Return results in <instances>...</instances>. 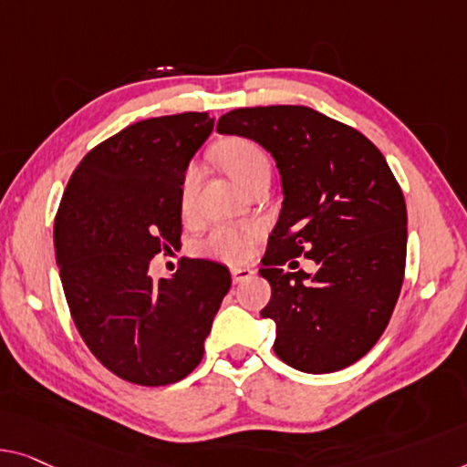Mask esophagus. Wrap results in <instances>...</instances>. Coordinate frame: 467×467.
<instances>
[{"label": "esophagus", "mask_w": 467, "mask_h": 467, "mask_svg": "<svg viewBox=\"0 0 467 467\" xmlns=\"http://www.w3.org/2000/svg\"><path fill=\"white\" fill-rule=\"evenodd\" d=\"M231 275H233L234 283H245L247 278L254 276V270L252 268H233Z\"/></svg>", "instance_id": "1"}]
</instances>
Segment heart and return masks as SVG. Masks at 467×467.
Segmentation results:
<instances>
[{
	"label": "heart",
	"mask_w": 467,
	"mask_h": 467,
	"mask_svg": "<svg viewBox=\"0 0 467 467\" xmlns=\"http://www.w3.org/2000/svg\"><path fill=\"white\" fill-rule=\"evenodd\" d=\"M215 159L224 167L226 173L252 191L255 184L270 182V173H273V165H270L268 152L262 149L260 144L249 140V138H226L218 146H215ZM199 184V170L197 165H189L182 171L180 178V207L189 212L194 203V194H197ZM257 231L254 226H218L213 228L203 243V252L207 255L220 257L224 262H241L247 255L249 245L255 241Z\"/></svg>",
	"instance_id": "obj_1"
}]
</instances>
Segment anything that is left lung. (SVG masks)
Here are the masks:
<instances>
[{
	"mask_svg": "<svg viewBox=\"0 0 467 467\" xmlns=\"http://www.w3.org/2000/svg\"><path fill=\"white\" fill-rule=\"evenodd\" d=\"M218 131L262 144L281 171L283 210L260 270L273 287L262 317L276 325V357L304 373L357 363L386 331L405 278L407 205L384 155L296 104L234 109ZM300 254L317 264L312 275L284 270Z\"/></svg>",
	"mask_w": 467,
	"mask_h": 467,
	"instance_id": "obj_1",
	"label": "left lung"
}]
</instances>
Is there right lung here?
I'll list each match as a JSON object with an SVG mask.
<instances>
[{
	"mask_svg": "<svg viewBox=\"0 0 467 467\" xmlns=\"http://www.w3.org/2000/svg\"><path fill=\"white\" fill-rule=\"evenodd\" d=\"M212 130L210 113L128 125L81 159L56 213L73 323L89 352L130 384L184 379L231 289L228 268L210 260H186L173 278L149 276L152 257L180 243V178Z\"/></svg>",
	"mask_w": 467,
	"mask_h": 467,
	"instance_id": "right-lung-1",
	"label": "right lung"
}]
</instances>
